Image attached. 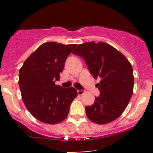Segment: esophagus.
Segmentation results:
<instances>
[{
	"mask_svg": "<svg viewBox=\"0 0 153 153\" xmlns=\"http://www.w3.org/2000/svg\"><path fill=\"white\" fill-rule=\"evenodd\" d=\"M77 92H78V94L79 95V96H82V94L85 93V91H80V90H78L77 91Z\"/></svg>",
	"mask_w": 153,
	"mask_h": 153,
	"instance_id": "34e87169",
	"label": "esophagus"
}]
</instances>
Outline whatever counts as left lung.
I'll list each match as a JSON object with an SVG mask.
<instances>
[{"instance_id": "1", "label": "left lung", "mask_w": 153, "mask_h": 153, "mask_svg": "<svg viewBox=\"0 0 153 153\" xmlns=\"http://www.w3.org/2000/svg\"><path fill=\"white\" fill-rule=\"evenodd\" d=\"M73 53L82 57L94 78L100 96L85 107L87 117L98 124L113 122L120 117L130 101L134 88L133 68L127 57L106 42L79 45Z\"/></svg>"}]
</instances>
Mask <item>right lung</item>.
Returning a JSON list of instances; mask_svg holds the SVG:
<instances>
[{
    "mask_svg": "<svg viewBox=\"0 0 153 153\" xmlns=\"http://www.w3.org/2000/svg\"><path fill=\"white\" fill-rule=\"evenodd\" d=\"M76 46L54 42L44 43L26 59L19 71L23 102L40 122L49 124L62 122L78 96L75 88H62L54 83L59 80L67 57Z\"/></svg>",
    "mask_w": 153,
    "mask_h": 153,
    "instance_id": "obj_1",
    "label": "right lung"
}]
</instances>
